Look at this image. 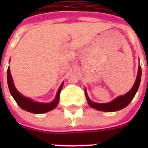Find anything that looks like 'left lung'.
I'll return each instance as SVG.
<instances>
[{"mask_svg": "<svg viewBox=\"0 0 148 148\" xmlns=\"http://www.w3.org/2000/svg\"><path fill=\"white\" fill-rule=\"evenodd\" d=\"M141 76H142V69L141 66H138V75L136 77V80L135 84L133 87H132L131 90L128 92H127L125 95H121L119 97L116 98L114 100L112 101L111 102L109 103H102V104H99V103L92 102L89 99L88 95H87V92L85 90V95L87 98V103L92 108H94L95 110L100 111H104V112H114V111L120 110L125 108V107L130 104V101L133 100V99L135 96L137 90H138L139 84L141 82Z\"/></svg>", "mask_w": 148, "mask_h": 148, "instance_id": "obj_1", "label": "left lung"}]
</instances>
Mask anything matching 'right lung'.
<instances>
[{
	"label": "right lung",
	"instance_id": "1",
	"mask_svg": "<svg viewBox=\"0 0 148 148\" xmlns=\"http://www.w3.org/2000/svg\"><path fill=\"white\" fill-rule=\"evenodd\" d=\"M7 82L10 93L12 95V97L14 98L17 104H18V106L21 108L27 111V112L36 113V114L47 113L48 111H50L52 110L55 109L57 107V105H58V102H59L60 92H61V89H62L63 83L60 86L59 89L58 90V92H57V95H56V99H54L53 101H52L51 103H39L33 101L32 100L27 97H24L23 95H22L16 90L15 85H14V83H13L11 73H10V66H9L7 70Z\"/></svg>",
	"mask_w": 148,
	"mask_h": 148
}]
</instances>
